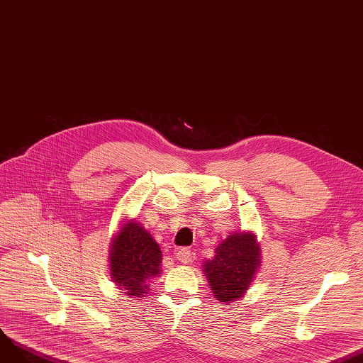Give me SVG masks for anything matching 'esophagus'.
<instances>
[{"label": "esophagus", "mask_w": 363, "mask_h": 363, "mask_svg": "<svg viewBox=\"0 0 363 363\" xmlns=\"http://www.w3.org/2000/svg\"><path fill=\"white\" fill-rule=\"evenodd\" d=\"M177 260L182 264H192L195 260V252L189 248H182L177 251Z\"/></svg>", "instance_id": "34e87169"}]
</instances>
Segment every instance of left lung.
<instances>
[{
    "instance_id": "8db88e82",
    "label": "left lung",
    "mask_w": 363,
    "mask_h": 363,
    "mask_svg": "<svg viewBox=\"0 0 363 363\" xmlns=\"http://www.w3.org/2000/svg\"><path fill=\"white\" fill-rule=\"evenodd\" d=\"M262 251L257 235L236 230L214 250V257L202 264V272L214 297L223 303L242 300L260 269Z\"/></svg>"
}]
</instances>
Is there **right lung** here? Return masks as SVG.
Instances as JSON below:
<instances>
[{
	"mask_svg": "<svg viewBox=\"0 0 363 363\" xmlns=\"http://www.w3.org/2000/svg\"><path fill=\"white\" fill-rule=\"evenodd\" d=\"M111 278L127 297L140 298L150 279L161 274L162 251L150 233L134 218H123L109 244Z\"/></svg>",
	"mask_w": 363,
	"mask_h": 363,
	"instance_id": "add662e5",
	"label": "right lung"
}]
</instances>
